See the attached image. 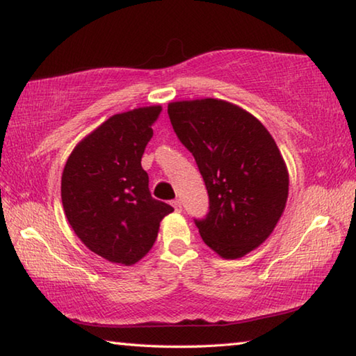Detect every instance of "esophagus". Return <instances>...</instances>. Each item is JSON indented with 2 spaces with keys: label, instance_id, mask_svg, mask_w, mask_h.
Masks as SVG:
<instances>
[{
  "label": "esophagus",
  "instance_id": "obj_1",
  "mask_svg": "<svg viewBox=\"0 0 356 356\" xmlns=\"http://www.w3.org/2000/svg\"><path fill=\"white\" fill-rule=\"evenodd\" d=\"M172 205H173V208H175V211H181V209H183V207H181V200H179V199H175V200H172Z\"/></svg>",
  "mask_w": 356,
  "mask_h": 356
}]
</instances>
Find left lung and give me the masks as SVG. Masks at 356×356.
Returning <instances> with one entry per match:
<instances>
[{
    "label": "left lung",
    "mask_w": 356,
    "mask_h": 356,
    "mask_svg": "<svg viewBox=\"0 0 356 356\" xmlns=\"http://www.w3.org/2000/svg\"><path fill=\"white\" fill-rule=\"evenodd\" d=\"M167 113L208 191L207 216L194 219L202 240L220 257H243L270 236L287 202L289 173L275 138L219 99L172 102Z\"/></svg>",
    "instance_id": "obj_1"
}]
</instances>
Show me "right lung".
Listing matches in <instances>:
<instances>
[{
    "label": "right lung",
    "mask_w": 356,
    "mask_h": 356,
    "mask_svg": "<svg viewBox=\"0 0 356 356\" xmlns=\"http://www.w3.org/2000/svg\"><path fill=\"white\" fill-rule=\"evenodd\" d=\"M161 106L113 115L69 156L61 200L86 248L113 264L132 265L153 248L159 222L173 208L151 197L142 156Z\"/></svg>",
    "instance_id": "right-lung-1"
}]
</instances>
